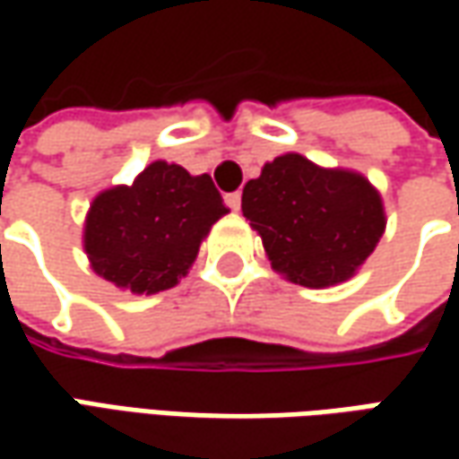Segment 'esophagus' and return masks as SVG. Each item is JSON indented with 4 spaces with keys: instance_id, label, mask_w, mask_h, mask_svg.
I'll list each match as a JSON object with an SVG mask.
<instances>
[{
    "instance_id": "obj_1",
    "label": "esophagus",
    "mask_w": 459,
    "mask_h": 459,
    "mask_svg": "<svg viewBox=\"0 0 459 459\" xmlns=\"http://www.w3.org/2000/svg\"><path fill=\"white\" fill-rule=\"evenodd\" d=\"M224 204H227L230 209H235V212H238L239 204H242V194H239V191H232V194H227V196H224Z\"/></svg>"
}]
</instances>
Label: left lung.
<instances>
[{
    "mask_svg": "<svg viewBox=\"0 0 459 459\" xmlns=\"http://www.w3.org/2000/svg\"><path fill=\"white\" fill-rule=\"evenodd\" d=\"M242 214L275 271L311 289L347 281L385 227L380 196L362 176L325 170L296 152L265 163L245 184Z\"/></svg>",
    "mask_w": 459,
    "mask_h": 459,
    "instance_id": "1",
    "label": "left lung"
}]
</instances>
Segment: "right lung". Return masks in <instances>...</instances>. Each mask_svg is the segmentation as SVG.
<instances>
[{"label":"right lung","instance_id":"obj_1","mask_svg":"<svg viewBox=\"0 0 459 459\" xmlns=\"http://www.w3.org/2000/svg\"><path fill=\"white\" fill-rule=\"evenodd\" d=\"M221 214L227 206L206 173L155 160L133 186L99 194L83 242L94 271L119 289L166 291L186 275Z\"/></svg>","mask_w":459,"mask_h":459}]
</instances>
